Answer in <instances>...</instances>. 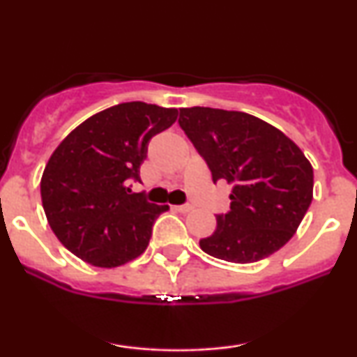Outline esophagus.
I'll list each match as a JSON object with an SVG mask.
<instances>
[{"label": "esophagus", "instance_id": "obj_1", "mask_svg": "<svg viewBox=\"0 0 357 357\" xmlns=\"http://www.w3.org/2000/svg\"><path fill=\"white\" fill-rule=\"evenodd\" d=\"M174 210L179 213H190L192 210V206H190V204H178V206H174Z\"/></svg>", "mask_w": 357, "mask_h": 357}]
</instances>
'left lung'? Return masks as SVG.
<instances>
[{
  "label": "left lung",
  "mask_w": 357,
  "mask_h": 357,
  "mask_svg": "<svg viewBox=\"0 0 357 357\" xmlns=\"http://www.w3.org/2000/svg\"><path fill=\"white\" fill-rule=\"evenodd\" d=\"M179 126L211 171L231 184L230 211L199 240L231 264L264 260L294 236L312 203L314 171L296 142L255 116L211 107L179 109Z\"/></svg>",
  "instance_id": "1"
}]
</instances>
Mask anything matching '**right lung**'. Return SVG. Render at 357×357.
Listing matches in <instances>:
<instances>
[{
    "instance_id": "right-lung-1",
    "label": "right lung",
    "mask_w": 357,
    "mask_h": 357,
    "mask_svg": "<svg viewBox=\"0 0 357 357\" xmlns=\"http://www.w3.org/2000/svg\"><path fill=\"white\" fill-rule=\"evenodd\" d=\"M178 109L126 102L72 130L45 166L40 191L48 225L65 248L93 267L114 268L149 245L169 206L131 192L151 137L174 124Z\"/></svg>"
}]
</instances>
